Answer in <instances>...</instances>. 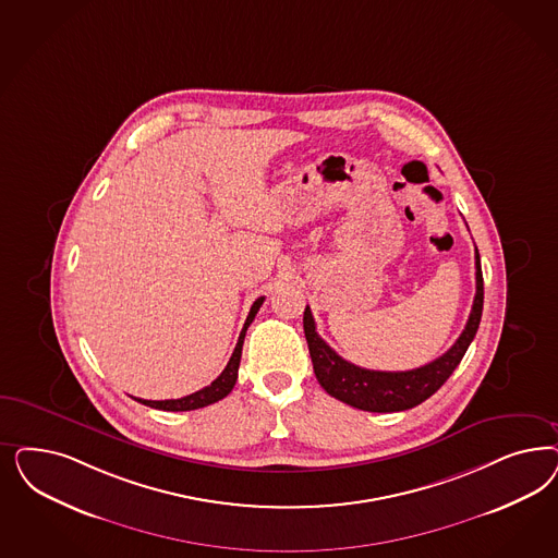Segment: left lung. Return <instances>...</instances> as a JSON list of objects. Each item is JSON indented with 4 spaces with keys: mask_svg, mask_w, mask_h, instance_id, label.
Listing matches in <instances>:
<instances>
[{
    "mask_svg": "<svg viewBox=\"0 0 558 558\" xmlns=\"http://www.w3.org/2000/svg\"><path fill=\"white\" fill-rule=\"evenodd\" d=\"M474 260H476V295H474L472 312L468 316L466 328L462 330L458 341L451 344L450 351H446L441 357H437L432 363L409 372H376V369H365L355 363L342 360L341 355H337L320 339L312 318V310L306 307L304 332H306L307 349L314 363V374L324 390L344 404L361 411H369V413L407 411L435 395L446 384V379L453 374V369L460 365L481 324L485 288H483V269H481L478 248L474 254Z\"/></svg>",
    "mask_w": 558,
    "mask_h": 558,
    "instance_id": "1",
    "label": "left lung"
}]
</instances>
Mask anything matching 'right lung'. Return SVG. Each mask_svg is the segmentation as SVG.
<instances>
[{"label": "right lung", "mask_w": 558, "mask_h": 558, "mask_svg": "<svg viewBox=\"0 0 558 558\" xmlns=\"http://www.w3.org/2000/svg\"><path fill=\"white\" fill-rule=\"evenodd\" d=\"M265 298H258L254 304H252L251 312H248V318L244 323V328L238 337L235 342L234 353L228 361L226 369L217 376L209 386H205L203 390H198L195 395L182 396L177 400H144V398H135L137 402H142L145 407H151V409H160V411H195V409H203V407H209L217 400L226 398V396L232 392V388L235 386V379H238V367H240V357H242V344H244V337H246V330L251 326L258 307L263 306Z\"/></svg>", "instance_id": "1"}]
</instances>
